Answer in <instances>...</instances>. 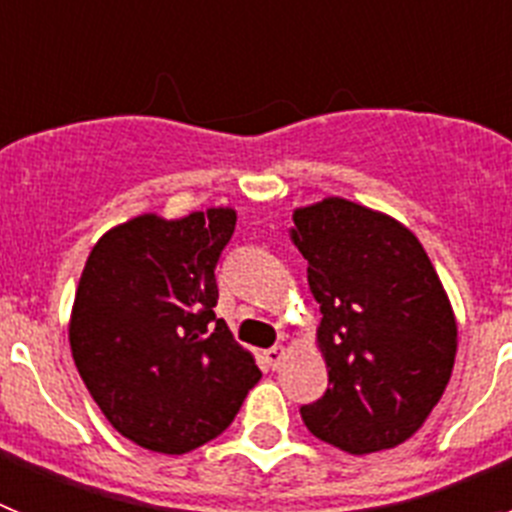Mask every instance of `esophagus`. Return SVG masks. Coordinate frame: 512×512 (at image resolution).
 I'll list each match as a JSON object with an SVG mask.
<instances>
[{"label":"esophagus","mask_w":512,"mask_h":512,"mask_svg":"<svg viewBox=\"0 0 512 512\" xmlns=\"http://www.w3.org/2000/svg\"><path fill=\"white\" fill-rule=\"evenodd\" d=\"M284 354H287V348H284V346H271V348H266V351H264V359L269 361L271 369H279Z\"/></svg>","instance_id":"esophagus-1"}]
</instances>
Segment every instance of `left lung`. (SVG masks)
<instances>
[{
  "mask_svg": "<svg viewBox=\"0 0 512 512\" xmlns=\"http://www.w3.org/2000/svg\"><path fill=\"white\" fill-rule=\"evenodd\" d=\"M292 217L328 366V390L302 420L346 454L395 449L423 428L454 372L449 295L413 230L387 212L323 197Z\"/></svg>",
  "mask_w": 512,
  "mask_h": 512,
  "instance_id": "8db88e82",
  "label": "left lung"
}]
</instances>
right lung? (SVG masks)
Instances as JSON below:
<instances>
[{"label": "right lung", "mask_w": 512, "mask_h": 512, "mask_svg": "<svg viewBox=\"0 0 512 512\" xmlns=\"http://www.w3.org/2000/svg\"><path fill=\"white\" fill-rule=\"evenodd\" d=\"M233 207L130 217L94 243L69 318L76 369L120 436L187 454L233 423L261 369L215 318Z\"/></svg>", "instance_id": "obj_1"}]
</instances>
